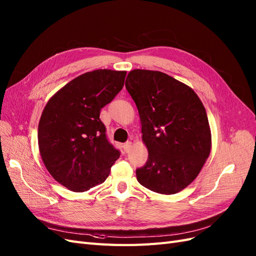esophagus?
Wrapping results in <instances>:
<instances>
[{
	"label": "esophagus",
	"instance_id": "34e87169",
	"mask_svg": "<svg viewBox=\"0 0 256 256\" xmlns=\"http://www.w3.org/2000/svg\"><path fill=\"white\" fill-rule=\"evenodd\" d=\"M122 147H124V150H125L126 152H129L130 150H131V147H132V143L127 142V143H125V144L122 145Z\"/></svg>",
	"mask_w": 256,
	"mask_h": 256
}]
</instances>
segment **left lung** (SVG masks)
Masks as SVG:
<instances>
[{
	"label": "left lung",
	"mask_w": 256,
	"mask_h": 256,
	"mask_svg": "<svg viewBox=\"0 0 256 256\" xmlns=\"http://www.w3.org/2000/svg\"><path fill=\"white\" fill-rule=\"evenodd\" d=\"M125 85L136 104L148 150L136 180L154 192L175 194L196 180L210 154L205 108L187 84L161 72L134 69Z\"/></svg>",
	"instance_id": "1"
}]
</instances>
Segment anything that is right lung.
Masks as SVG:
<instances>
[{
    "label": "right lung",
    "mask_w": 256,
    "mask_h": 256,
    "mask_svg": "<svg viewBox=\"0 0 256 256\" xmlns=\"http://www.w3.org/2000/svg\"><path fill=\"white\" fill-rule=\"evenodd\" d=\"M127 72L97 69L58 90L44 108L38 147L51 176L74 192L102 184L120 152L106 140L100 110L125 83Z\"/></svg>",
    "instance_id": "obj_1"
}]
</instances>
